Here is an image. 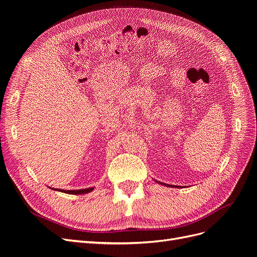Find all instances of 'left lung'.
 <instances>
[{
	"label": "left lung",
	"instance_id": "1",
	"mask_svg": "<svg viewBox=\"0 0 257 257\" xmlns=\"http://www.w3.org/2000/svg\"><path fill=\"white\" fill-rule=\"evenodd\" d=\"M157 183H160V184H163V185H166V186H170V187H181V186H175V185H170V184H167V183H161V182H159V181H156Z\"/></svg>",
	"mask_w": 257,
	"mask_h": 257
}]
</instances>
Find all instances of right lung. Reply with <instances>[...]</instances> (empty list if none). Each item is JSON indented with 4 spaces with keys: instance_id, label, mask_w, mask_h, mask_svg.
Segmentation results:
<instances>
[{
    "instance_id": "right-lung-1",
    "label": "right lung",
    "mask_w": 257,
    "mask_h": 257,
    "mask_svg": "<svg viewBox=\"0 0 257 257\" xmlns=\"http://www.w3.org/2000/svg\"><path fill=\"white\" fill-rule=\"evenodd\" d=\"M52 188V187H51ZM54 191H58L61 193H65V194H70V195H82V194H87L90 193L93 187H88V188H84V190H73V191H65V190H60V188H52Z\"/></svg>"
}]
</instances>
